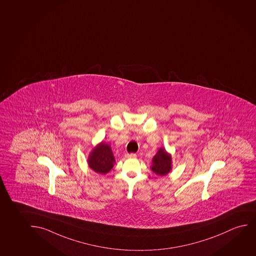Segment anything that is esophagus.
Masks as SVG:
<instances>
[{
    "label": "esophagus",
    "mask_w": 256,
    "mask_h": 256,
    "mask_svg": "<svg viewBox=\"0 0 256 256\" xmlns=\"http://www.w3.org/2000/svg\"><path fill=\"white\" fill-rule=\"evenodd\" d=\"M126 156V158H134L137 157V155L135 154H127Z\"/></svg>",
    "instance_id": "esophagus-1"
}]
</instances>
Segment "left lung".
<instances>
[{
    "instance_id": "8db88e82",
    "label": "left lung",
    "mask_w": 256,
    "mask_h": 256,
    "mask_svg": "<svg viewBox=\"0 0 256 256\" xmlns=\"http://www.w3.org/2000/svg\"><path fill=\"white\" fill-rule=\"evenodd\" d=\"M151 170L160 176H164L172 170V155L164 148L158 149L152 160Z\"/></svg>"
}]
</instances>
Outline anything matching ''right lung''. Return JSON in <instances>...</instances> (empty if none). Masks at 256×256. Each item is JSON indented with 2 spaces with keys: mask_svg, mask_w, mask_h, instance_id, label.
<instances>
[{
  "mask_svg": "<svg viewBox=\"0 0 256 256\" xmlns=\"http://www.w3.org/2000/svg\"><path fill=\"white\" fill-rule=\"evenodd\" d=\"M116 160L110 146L104 142H100L90 152L88 164L96 173L105 174L114 166Z\"/></svg>",
  "mask_w": 256,
  "mask_h": 256,
  "instance_id": "add662e5",
  "label": "right lung"
}]
</instances>
